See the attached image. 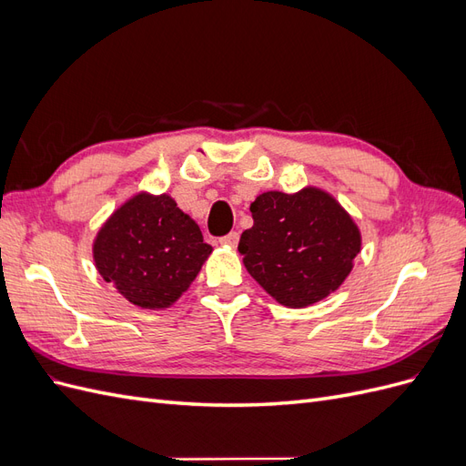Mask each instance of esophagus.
Instances as JSON below:
<instances>
[{"instance_id":"esophagus-1","label":"esophagus","mask_w":466,"mask_h":466,"mask_svg":"<svg viewBox=\"0 0 466 466\" xmlns=\"http://www.w3.org/2000/svg\"><path fill=\"white\" fill-rule=\"evenodd\" d=\"M219 243H221V245H225V247H231V248H235V247L238 245V233H237V231H233V233H229V235L221 237V238H219Z\"/></svg>"}]
</instances>
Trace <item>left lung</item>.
<instances>
[{
    "label": "left lung",
    "instance_id": "left-lung-1",
    "mask_svg": "<svg viewBox=\"0 0 466 466\" xmlns=\"http://www.w3.org/2000/svg\"><path fill=\"white\" fill-rule=\"evenodd\" d=\"M250 214L255 223L243 231L238 252L247 272L279 305L309 307L344 284L361 233L332 194L317 187L268 190L250 204Z\"/></svg>",
    "mask_w": 466,
    "mask_h": 466
}]
</instances>
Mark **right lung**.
I'll return each instance as SVG.
<instances>
[{
	"instance_id": "add662e5",
	"label": "right lung",
	"mask_w": 466,
	"mask_h": 466,
	"mask_svg": "<svg viewBox=\"0 0 466 466\" xmlns=\"http://www.w3.org/2000/svg\"><path fill=\"white\" fill-rule=\"evenodd\" d=\"M202 231L175 198L136 192L101 225L93 241L96 272L124 299L142 309H168L211 255Z\"/></svg>"
}]
</instances>
